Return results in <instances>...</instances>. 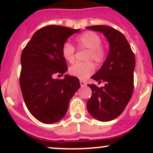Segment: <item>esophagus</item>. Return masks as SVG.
Instances as JSON below:
<instances>
[{
    "label": "esophagus",
    "mask_w": 153,
    "mask_h": 153,
    "mask_svg": "<svg viewBox=\"0 0 153 153\" xmlns=\"http://www.w3.org/2000/svg\"><path fill=\"white\" fill-rule=\"evenodd\" d=\"M80 85H81V87H84L86 85V82L84 81V80H80Z\"/></svg>",
    "instance_id": "34e87169"
}]
</instances>
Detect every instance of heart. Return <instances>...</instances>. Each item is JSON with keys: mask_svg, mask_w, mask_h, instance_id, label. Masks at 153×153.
<instances>
[{"mask_svg": "<svg viewBox=\"0 0 153 153\" xmlns=\"http://www.w3.org/2000/svg\"><path fill=\"white\" fill-rule=\"evenodd\" d=\"M77 46L80 49L88 50L86 59H93L94 62H103L105 57V50L101 46V39L94 31H85L76 38ZM62 55L68 62H73L75 60V47L69 42H65L62 47ZM94 66L91 62L85 63L78 62L73 65L69 68V73L79 79L87 78L94 73Z\"/></svg>", "mask_w": 153, "mask_h": 153, "instance_id": "b5f03b06", "label": "heart"}]
</instances>
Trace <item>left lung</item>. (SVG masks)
<instances>
[{
    "label": "left lung",
    "instance_id": "left-lung-1",
    "mask_svg": "<svg viewBox=\"0 0 153 153\" xmlns=\"http://www.w3.org/2000/svg\"><path fill=\"white\" fill-rule=\"evenodd\" d=\"M86 29L101 32L109 43V52L102 67L91 78L103 87L88 85L92 96L87 102L89 114L101 122L118 117L131 99L134 89V54L124 35L104 25L87 26Z\"/></svg>",
    "mask_w": 153,
    "mask_h": 153
}]
</instances>
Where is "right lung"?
I'll list each match as a JSON object with an SVG mask.
<instances>
[{
	"mask_svg": "<svg viewBox=\"0 0 153 153\" xmlns=\"http://www.w3.org/2000/svg\"><path fill=\"white\" fill-rule=\"evenodd\" d=\"M80 31L50 25L33 34L21 56L20 87L26 106L39 122L53 124L65 115L70 100L80 87L78 78L65 75L68 70L62 47L70 36Z\"/></svg>",
	"mask_w": 153,
	"mask_h": 153,
	"instance_id": "right-lung-1",
	"label": "right lung"
}]
</instances>
